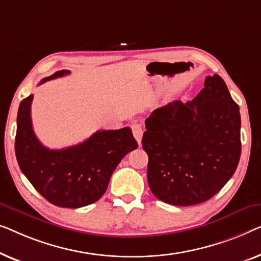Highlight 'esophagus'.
<instances>
[{"label":"esophagus","mask_w":261,"mask_h":261,"mask_svg":"<svg viewBox=\"0 0 261 261\" xmlns=\"http://www.w3.org/2000/svg\"><path fill=\"white\" fill-rule=\"evenodd\" d=\"M131 130L132 134H134V137L136 138V141L138 142V144H141L142 142V137H143V129L139 123H134L131 125Z\"/></svg>","instance_id":"34e87169"}]
</instances>
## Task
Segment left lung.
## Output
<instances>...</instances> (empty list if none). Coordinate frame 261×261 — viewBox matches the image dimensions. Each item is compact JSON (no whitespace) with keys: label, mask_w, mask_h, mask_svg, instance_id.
I'll list each match as a JSON object with an SVG mask.
<instances>
[{"label":"left lung","mask_w":261,"mask_h":261,"mask_svg":"<svg viewBox=\"0 0 261 261\" xmlns=\"http://www.w3.org/2000/svg\"><path fill=\"white\" fill-rule=\"evenodd\" d=\"M145 127L148 183L166 203L204 202L228 182L239 163V106L218 74L205 78L204 89L192 101L156 109Z\"/></svg>","instance_id":"obj_1"}]
</instances>
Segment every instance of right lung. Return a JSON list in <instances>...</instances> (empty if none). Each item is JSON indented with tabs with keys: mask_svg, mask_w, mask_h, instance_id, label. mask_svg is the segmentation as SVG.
<instances>
[{
	"mask_svg": "<svg viewBox=\"0 0 261 261\" xmlns=\"http://www.w3.org/2000/svg\"><path fill=\"white\" fill-rule=\"evenodd\" d=\"M65 74L69 71H58L42 79L40 85ZM32 100L33 94L24 98L17 112L15 153L21 171L48 202L58 207L80 208L98 201L120 161L137 149L131 129L100 130L78 145L50 150L40 143L33 130Z\"/></svg>",
	"mask_w": 261,
	"mask_h": 261,
	"instance_id": "1",
	"label": "right lung"
}]
</instances>
